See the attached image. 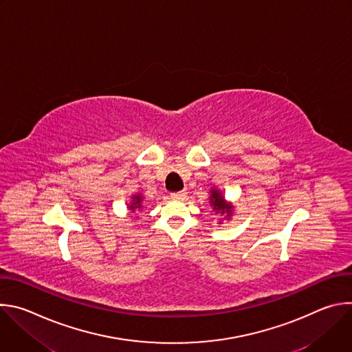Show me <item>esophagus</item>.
Segmentation results:
<instances>
[{"mask_svg": "<svg viewBox=\"0 0 352 352\" xmlns=\"http://www.w3.org/2000/svg\"><path fill=\"white\" fill-rule=\"evenodd\" d=\"M186 192L185 190H178V192H171L173 199H185Z\"/></svg>", "mask_w": 352, "mask_h": 352, "instance_id": "obj_1", "label": "esophagus"}]
</instances>
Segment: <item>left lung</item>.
I'll list each match as a JSON object with an SVG mask.
<instances>
[{"label": "left lung", "mask_w": 352, "mask_h": 352, "mask_svg": "<svg viewBox=\"0 0 352 352\" xmlns=\"http://www.w3.org/2000/svg\"><path fill=\"white\" fill-rule=\"evenodd\" d=\"M210 202H212V206L213 209L216 210V213H221V214H227V217L231 216V209L232 206L231 205H226L224 202V197L221 196V193L219 190H212V196H210Z\"/></svg>", "instance_id": "1"}]
</instances>
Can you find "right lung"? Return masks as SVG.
Instances as JSON below:
<instances>
[{"mask_svg": "<svg viewBox=\"0 0 352 352\" xmlns=\"http://www.w3.org/2000/svg\"><path fill=\"white\" fill-rule=\"evenodd\" d=\"M140 208H142V197H140L139 195H136V196H133V202H132V205L129 206V209L133 210V213H135V210H136V209H140Z\"/></svg>", "mask_w": 352, "mask_h": 352, "instance_id": "add662e5", "label": "right lung"}]
</instances>
